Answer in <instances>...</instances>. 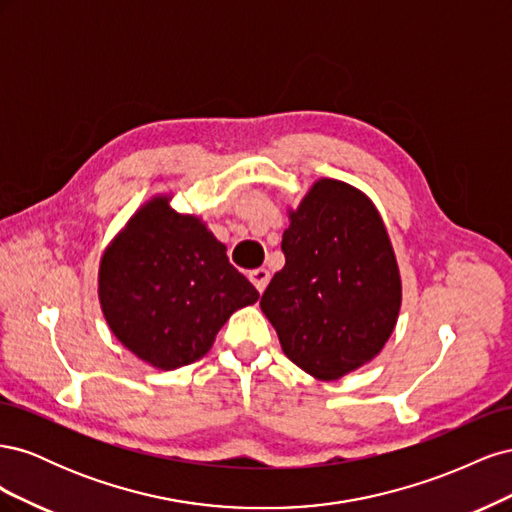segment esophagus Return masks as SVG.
Instances as JSON below:
<instances>
[{
	"instance_id": "obj_1",
	"label": "esophagus",
	"mask_w": 512,
	"mask_h": 512,
	"mask_svg": "<svg viewBox=\"0 0 512 512\" xmlns=\"http://www.w3.org/2000/svg\"><path fill=\"white\" fill-rule=\"evenodd\" d=\"M250 280H252V284L256 286L258 292H265V288H267V284L271 280V273L265 267H260V269L250 271Z\"/></svg>"
}]
</instances>
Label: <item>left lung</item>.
<instances>
[{"label":"left lung","instance_id":"obj_1","mask_svg":"<svg viewBox=\"0 0 512 512\" xmlns=\"http://www.w3.org/2000/svg\"><path fill=\"white\" fill-rule=\"evenodd\" d=\"M286 265L260 299L288 359L316 380H339L376 359L395 331L401 275L371 198L322 177L288 209Z\"/></svg>","mask_w":512,"mask_h":512}]
</instances>
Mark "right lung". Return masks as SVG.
Listing matches in <instances>:
<instances>
[{
	"instance_id": "1",
	"label": "right lung",
	"mask_w": 512,
	"mask_h": 512,
	"mask_svg": "<svg viewBox=\"0 0 512 512\" xmlns=\"http://www.w3.org/2000/svg\"><path fill=\"white\" fill-rule=\"evenodd\" d=\"M156 194L106 245L98 299L108 329L143 363L170 371L211 350L226 320L260 294L200 215Z\"/></svg>"
}]
</instances>
